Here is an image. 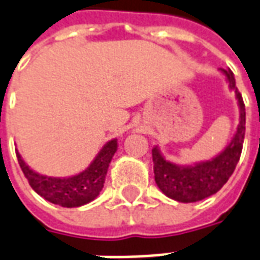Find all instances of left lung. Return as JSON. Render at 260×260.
<instances>
[{
	"label": "left lung",
	"mask_w": 260,
	"mask_h": 260,
	"mask_svg": "<svg viewBox=\"0 0 260 260\" xmlns=\"http://www.w3.org/2000/svg\"><path fill=\"white\" fill-rule=\"evenodd\" d=\"M223 72L229 80L231 88L235 90L241 110L237 132L231 144L225 148V151L211 161L181 168L165 161L159 150L156 147L152 148L155 183L158 188L170 199L183 203H192L217 193L233 174L236 165L240 159L245 136V105L240 91L236 87L233 72Z\"/></svg>",
	"instance_id": "8db88e82"
}]
</instances>
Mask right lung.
<instances>
[{"mask_svg":"<svg viewBox=\"0 0 260 260\" xmlns=\"http://www.w3.org/2000/svg\"><path fill=\"white\" fill-rule=\"evenodd\" d=\"M117 150V140L105 144L94 162L77 176L68 178H53L35 173L25 165L19 152H16L19 165L38 195L61 207H79L87 205L102 191L109 164Z\"/></svg>","mask_w":260,"mask_h":260,"instance_id":"1","label":"right lung"}]
</instances>
